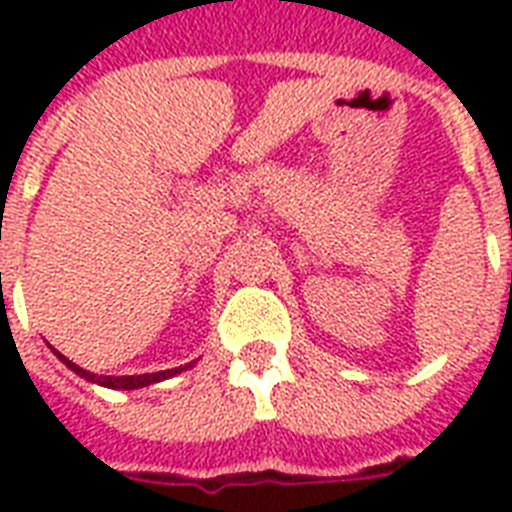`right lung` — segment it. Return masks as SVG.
Instances as JSON below:
<instances>
[{
    "label": "right lung",
    "mask_w": 512,
    "mask_h": 512,
    "mask_svg": "<svg viewBox=\"0 0 512 512\" xmlns=\"http://www.w3.org/2000/svg\"><path fill=\"white\" fill-rule=\"evenodd\" d=\"M52 353L63 361V364L71 369V372H76L79 377H84L87 382H95V385H103V388H114V390H138V388H146V385H151V382H162V380H170V377H175V374L185 372V369H191L193 364H183V366H175V369H164V372H154V374H127V377H106V374H92L87 372V369H82V366H76L74 361H68L63 353H58V350L52 348Z\"/></svg>",
    "instance_id": "add662e5"
}]
</instances>
